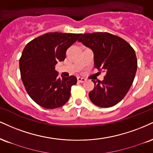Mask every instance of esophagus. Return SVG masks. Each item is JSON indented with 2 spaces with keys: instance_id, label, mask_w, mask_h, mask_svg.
<instances>
[{
  "instance_id": "1",
  "label": "esophagus",
  "mask_w": 153,
  "mask_h": 153,
  "mask_svg": "<svg viewBox=\"0 0 153 153\" xmlns=\"http://www.w3.org/2000/svg\"><path fill=\"white\" fill-rule=\"evenodd\" d=\"M85 79L83 78H81V77H78V81L80 82H83L85 81Z\"/></svg>"
}]
</instances>
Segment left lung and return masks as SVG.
I'll return each mask as SVG.
<instances>
[{
	"label": "left lung",
	"instance_id": "1",
	"mask_svg": "<svg viewBox=\"0 0 153 153\" xmlns=\"http://www.w3.org/2000/svg\"><path fill=\"white\" fill-rule=\"evenodd\" d=\"M78 42L92 50L95 68L105 73L102 81L93 80L95 88L89 93L90 99L101 108L115 105L126 96L135 78V51L123 38L108 33L83 34Z\"/></svg>",
	"mask_w": 153,
	"mask_h": 153
}]
</instances>
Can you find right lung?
<instances>
[{"label":"right lung","instance_id":"add662e5","mask_svg":"<svg viewBox=\"0 0 153 153\" xmlns=\"http://www.w3.org/2000/svg\"><path fill=\"white\" fill-rule=\"evenodd\" d=\"M81 34L48 33L25 45L19 60L22 81L33 100L47 109L65 105L77 78L58 77L55 65L65 60L66 51Z\"/></svg>","mask_w":153,"mask_h":153}]
</instances>
